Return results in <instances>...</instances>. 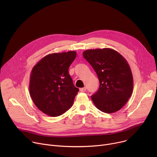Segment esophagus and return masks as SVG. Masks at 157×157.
<instances>
[{"mask_svg":"<svg viewBox=\"0 0 157 157\" xmlns=\"http://www.w3.org/2000/svg\"><path fill=\"white\" fill-rule=\"evenodd\" d=\"M79 90H80V91H81V92H85V91H86V87H84V88H80Z\"/></svg>","mask_w":157,"mask_h":157,"instance_id":"34e87169","label":"esophagus"}]
</instances>
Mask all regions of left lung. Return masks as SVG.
Wrapping results in <instances>:
<instances>
[{"label": "left lung", "mask_w": 157, "mask_h": 157, "mask_svg": "<svg viewBox=\"0 0 157 157\" xmlns=\"http://www.w3.org/2000/svg\"><path fill=\"white\" fill-rule=\"evenodd\" d=\"M82 55L96 72L100 82L98 91L91 96L93 103L105 113L119 110L133 90L132 75L127 60L109 48L87 50Z\"/></svg>", "instance_id": "1"}]
</instances>
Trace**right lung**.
Masks as SVG:
<instances>
[{
    "label": "right lung",
    "instance_id": "1",
    "mask_svg": "<svg viewBox=\"0 0 157 157\" xmlns=\"http://www.w3.org/2000/svg\"><path fill=\"white\" fill-rule=\"evenodd\" d=\"M76 57L75 51L48 54L31 71V97L38 109L49 116L57 117L68 110L79 91L69 74Z\"/></svg>",
    "mask_w": 157,
    "mask_h": 157
}]
</instances>
